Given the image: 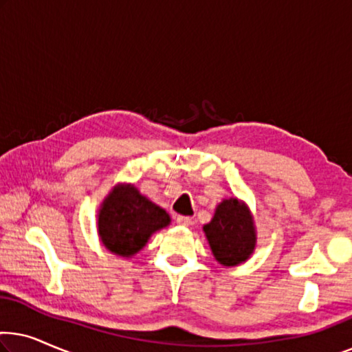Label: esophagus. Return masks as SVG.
<instances>
[{
	"instance_id": "obj_1",
	"label": "esophagus",
	"mask_w": 352,
	"mask_h": 352,
	"mask_svg": "<svg viewBox=\"0 0 352 352\" xmlns=\"http://www.w3.org/2000/svg\"><path fill=\"white\" fill-rule=\"evenodd\" d=\"M176 223L179 226H184V228H189V226L192 224V219L189 218V216H177Z\"/></svg>"
}]
</instances>
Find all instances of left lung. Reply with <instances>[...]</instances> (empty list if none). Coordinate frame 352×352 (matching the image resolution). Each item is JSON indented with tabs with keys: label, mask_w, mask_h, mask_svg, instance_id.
<instances>
[{
	"label": "left lung",
	"mask_w": 352,
	"mask_h": 352,
	"mask_svg": "<svg viewBox=\"0 0 352 352\" xmlns=\"http://www.w3.org/2000/svg\"><path fill=\"white\" fill-rule=\"evenodd\" d=\"M204 232L214 259L224 267L245 263L256 248L253 213L237 197H229L216 205L213 218L204 226Z\"/></svg>",
	"instance_id": "left-lung-1"
}]
</instances>
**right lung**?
<instances>
[{"label":"right lung","instance_id":"1","mask_svg":"<svg viewBox=\"0 0 352 352\" xmlns=\"http://www.w3.org/2000/svg\"><path fill=\"white\" fill-rule=\"evenodd\" d=\"M170 223V214L129 182L115 184L98 211L100 243L122 258L138 254L153 234Z\"/></svg>","mask_w":352,"mask_h":352}]
</instances>
